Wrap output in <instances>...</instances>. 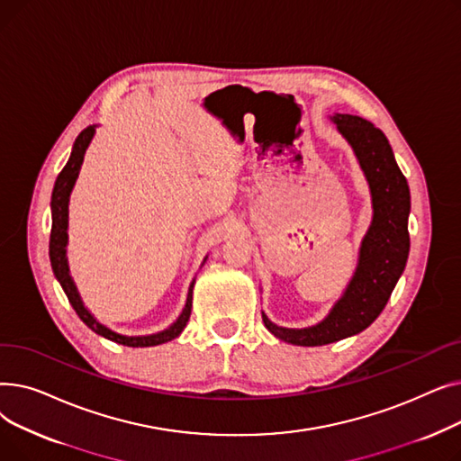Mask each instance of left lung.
<instances>
[{
  "mask_svg": "<svg viewBox=\"0 0 461 461\" xmlns=\"http://www.w3.org/2000/svg\"><path fill=\"white\" fill-rule=\"evenodd\" d=\"M358 160L372 196V222L362 237L355 273L342 297L320 323L287 329L261 312L265 327L278 340L294 346H325L355 336L370 327L389 301L409 256L407 218L411 211L409 185L396 164L386 136L358 115L330 117Z\"/></svg>",
  "mask_w": 461,
  "mask_h": 461,
  "instance_id": "left-lung-1",
  "label": "left lung"
}]
</instances>
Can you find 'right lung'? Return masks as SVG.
<instances>
[{
  "label": "right lung",
  "mask_w": 461,
  "mask_h": 461,
  "mask_svg": "<svg viewBox=\"0 0 461 461\" xmlns=\"http://www.w3.org/2000/svg\"><path fill=\"white\" fill-rule=\"evenodd\" d=\"M95 129L96 125H89L87 129H84L75 145H72V151L70 157L65 164V167L61 169V174L56 179L54 190H52V233H50V263H52V271L58 278V282L61 284L63 292L70 303V306L77 310L78 318L99 336H104L106 340H112L115 344L121 346H127V348H153V346H160L166 344L169 340H174L177 338L183 329L188 323L190 318V310H192V289H194V278L188 285V295H186V303L183 312L179 313V318L169 325L167 329L155 332V334H145V336H127V334H119L112 329H108L106 325H103L99 320H96L93 313L86 308L80 294H78V287L70 276V269H68V259H67V245H68V202H70V192L77 185L78 174H80V167L84 162V155L89 148V143L95 136ZM207 259V258H205ZM203 259V263H205ZM202 263V265H203Z\"/></svg>",
  "instance_id": "1"
}]
</instances>
